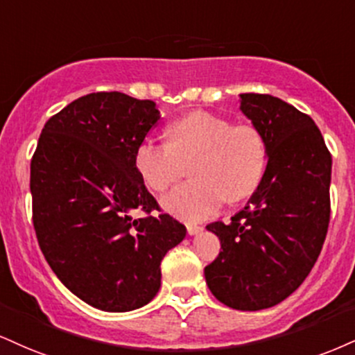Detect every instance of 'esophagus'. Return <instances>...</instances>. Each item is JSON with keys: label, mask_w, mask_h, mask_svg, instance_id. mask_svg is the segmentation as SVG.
<instances>
[{"label": "esophagus", "mask_w": 355, "mask_h": 355, "mask_svg": "<svg viewBox=\"0 0 355 355\" xmlns=\"http://www.w3.org/2000/svg\"><path fill=\"white\" fill-rule=\"evenodd\" d=\"M203 230V226L200 225H195V223H187V232H189V234H196L200 233Z\"/></svg>", "instance_id": "1"}]
</instances>
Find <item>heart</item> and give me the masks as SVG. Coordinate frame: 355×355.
Returning <instances> with one entry per match:
<instances>
[{
	"mask_svg": "<svg viewBox=\"0 0 355 355\" xmlns=\"http://www.w3.org/2000/svg\"><path fill=\"white\" fill-rule=\"evenodd\" d=\"M168 140L145 137L135 148L134 164L140 180L153 193H164L190 165L193 182L164 198V207L183 220L198 221L215 215L226 198L240 202L253 195L266 168V142L250 123L233 125L223 115L193 110L166 129Z\"/></svg>",
	"mask_w": 355,
	"mask_h": 355,
	"instance_id": "b5f03b06",
	"label": "heart"
}]
</instances>
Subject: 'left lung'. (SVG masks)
I'll return each mask as SVG.
<instances>
[{
    "mask_svg": "<svg viewBox=\"0 0 355 355\" xmlns=\"http://www.w3.org/2000/svg\"><path fill=\"white\" fill-rule=\"evenodd\" d=\"M241 110L261 132L268 165L246 207L230 223L207 226L221 251L205 277L220 302L259 311L296 291L321 253L332 157L313 119L288 102L248 92Z\"/></svg>",
    "mask_w": 355,
    "mask_h": 355,
    "instance_id": "1",
    "label": "left lung"
}]
</instances>
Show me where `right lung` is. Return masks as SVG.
I'll list each match as a JSON object with an SVG mask.
<instances>
[{"label": "right lung", "instance_id": "obj_1", "mask_svg": "<svg viewBox=\"0 0 355 355\" xmlns=\"http://www.w3.org/2000/svg\"><path fill=\"white\" fill-rule=\"evenodd\" d=\"M159 121L152 101L87 94L46 122L31 159L42 254L61 283L97 309L123 313L152 301L162 259L187 234L135 170L137 145ZM132 209L144 216L132 220Z\"/></svg>", "mask_w": 355, "mask_h": 355}]
</instances>
